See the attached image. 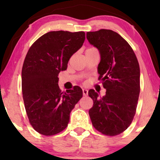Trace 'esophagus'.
I'll return each instance as SVG.
<instances>
[{
  "mask_svg": "<svg viewBox=\"0 0 160 160\" xmlns=\"http://www.w3.org/2000/svg\"><path fill=\"white\" fill-rule=\"evenodd\" d=\"M82 92H83V95L87 96V95H88V90H87V89H82Z\"/></svg>",
  "mask_w": 160,
  "mask_h": 160,
  "instance_id": "1",
  "label": "esophagus"
}]
</instances>
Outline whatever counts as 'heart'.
Masks as SVG:
<instances>
[{
    "instance_id": "obj_1",
    "label": "heart",
    "mask_w": 160,
    "mask_h": 160,
    "mask_svg": "<svg viewBox=\"0 0 160 160\" xmlns=\"http://www.w3.org/2000/svg\"><path fill=\"white\" fill-rule=\"evenodd\" d=\"M95 49V48H89V49Z\"/></svg>"
}]
</instances>
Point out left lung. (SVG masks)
<instances>
[{
    "mask_svg": "<svg viewBox=\"0 0 160 160\" xmlns=\"http://www.w3.org/2000/svg\"><path fill=\"white\" fill-rule=\"evenodd\" d=\"M87 38L99 50V80L106 89L100 98L89 89L93 100L89 114L94 128L102 134L114 136L132 123L140 94V67L132 47L117 32L101 29L87 32Z\"/></svg>",
    "mask_w": 160,
    "mask_h": 160,
    "instance_id": "8db88e82",
    "label": "left lung"
}]
</instances>
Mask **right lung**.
Segmentation results:
<instances>
[{
    "label": "right lung",
    "mask_w": 160,
    "mask_h": 160,
    "mask_svg": "<svg viewBox=\"0 0 160 160\" xmlns=\"http://www.w3.org/2000/svg\"><path fill=\"white\" fill-rule=\"evenodd\" d=\"M85 32H47L30 47L22 70V90L30 124L36 132L50 136L67 128L70 113L82 98L74 86L66 92L58 86L59 73L67 69L73 54L82 47Z\"/></svg>",
    "instance_id": "1"
}]
</instances>
